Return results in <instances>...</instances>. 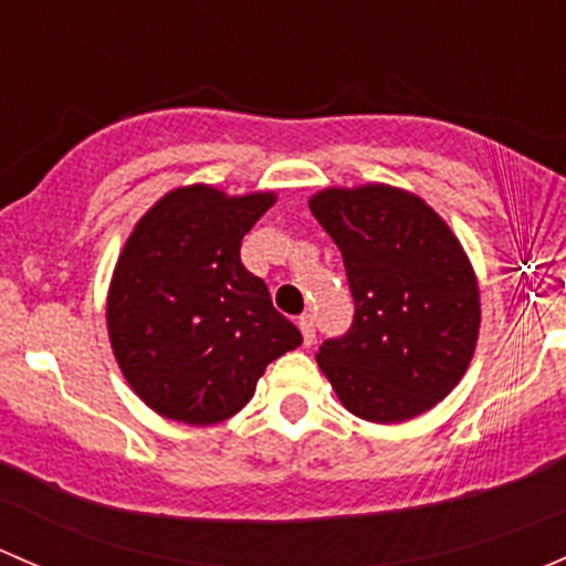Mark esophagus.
Returning <instances> with one entry per match:
<instances>
[{
	"label": "esophagus",
	"instance_id": "obj_1",
	"mask_svg": "<svg viewBox=\"0 0 566 566\" xmlns=\"http://www.w3.org/2000/svg\"><path fill=\"white\" fill-rule=\"evenodd\" d=\"M300 329H302V340H305V346H313V340H316V324H313V316H300Z\"/></svg>",
	"mask_w": 566,
	"mask_h": 566
}]
</instances>
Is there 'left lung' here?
<instances>
[{"instance_id":"1","label":"left lung","mask_w":566,"mask_h":566,"mask_svg":"<svg viewBox=\"0 0 566 566\" xmlns=\"http://www.w3.org/2000/svg\"><path fill=\"white\" fill-rule=\"evenodd\" d=\"M313 218L343 255L352 329L316 359L340 403L368 422H406L452 392L476 348L480 289L450 226L389 185L326 188Z\"/></svg>"}]
</instances>
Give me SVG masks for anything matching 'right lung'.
<instances>
[{"mask_svg": "<svg viewBox=\"0 0 566 566\" xmlns=\"http://www.w3.org/2000/svg\"><path fill=\"white\" fill-rule=\"evenodd\" d=\"M275 193L171 190L127 237L108 289V337L133 392L160 417L214 424L253 398L272 359L302 343L244 270L242 237Z\"/></svg>", "mask_w": 566, "mask_h": 566, "instance_id": "obj_1", "label": "right lung"}]
</instances>
